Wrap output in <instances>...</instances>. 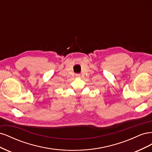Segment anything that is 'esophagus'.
I'll list each match as a JSON object with an SVG mask.
<instances>
[{"mask_svg": "<svg viewBox=\"0 0 152 152\" xmlns=\"http://www.w3.org/2000/svg\"><path fill=\"white\" fill-rule=\"evenodd\" d=\"M77 77H79V76H80V75H79V74H78V75H77Z\"/></svg>", "mask_w": 152, "mask_h": 152, "instance_id": "1", "label": "esophagus"}]
</instances>
